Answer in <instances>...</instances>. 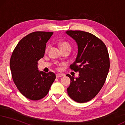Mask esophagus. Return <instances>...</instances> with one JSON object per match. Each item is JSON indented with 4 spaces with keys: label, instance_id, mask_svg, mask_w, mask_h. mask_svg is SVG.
Here are the masks:
<instances>
[{
    "label": "esophagus",
    "instance_id": "obj_1",
    "mask_svg": "<svg viewBox=\"0 0 125 125\" xmlns=\"http://www.w3.org/2000/svg\"><path fill=\"white\" fill-rule=\"evenodd\" d=\"M63 76V74H59V73H57L56 74V78H60L61 77V76Z\"/></svg>",
    "mask_w": 125,
    "mask_h": 125
}]
</instances>
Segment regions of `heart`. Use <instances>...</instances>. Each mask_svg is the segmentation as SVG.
<instances>
[{
  "label": "heart",
  "mask_w": 125,
  "mask_h": 125,
  "mask_svg": "<svg viewBox=\"0 0 125 125\" xmlns=\"http://www.w3.org/2000/svg\"><path fill=\"white\" fill-rule=\"evenodd\" d=\"M60 47L61 49H63V48L65 47H70V46L68 43L65 42H61L60 43ZM50 47V45H48L47 46L46 48V50H48L49 48Z\"/></svg>",
  "instance_id": "heart-1"
}]
</instances>
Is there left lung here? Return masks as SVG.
<instances>
[{"label":"left lung","instance_id":"1","mask_svg":"<svg viewBox=\"0 0 125 125\" xmlns=\"http://www.w3.org/2000/svg\"><path fill=\"white\" fill-rule=\"evenodd\" d=\"M65 33L77 44V56L70 68L79 73L75 78L66 75L70 79L68 94L76 102H87L95 97L104 85L110 65L108 50L100 39L89 32L67 31Z\"/></svg>","mask_w":125,"mask_h":125}]
</instances>
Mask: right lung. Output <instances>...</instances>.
<instances>
[{"label":"right lung","mask_w":125,"mask_h":125,"mask_svg":"<svg viewBox=\"0 0 125 125\" xmlns=\"http://www.w3.org/2000/svg\"><path fill=\"white\" fill-rule=\"evenodd\" d=\"M52 34V32L31 33L19 42L11 55L10 68L13 82L22 94L31 100L45 97L56 78L53 73H46L37 67Z\"/></svg>","instance_id":"1"}]
</instances>
